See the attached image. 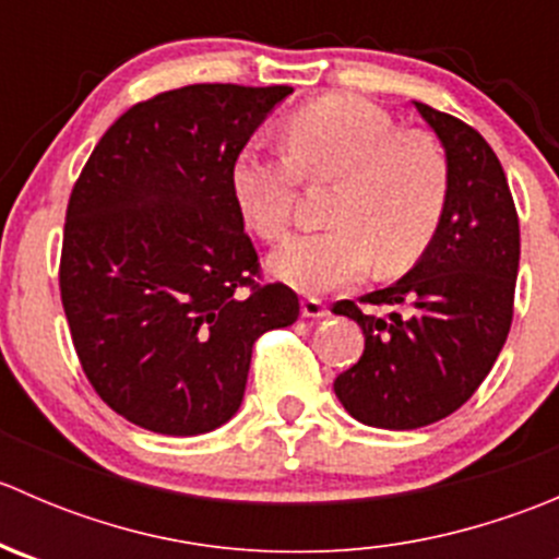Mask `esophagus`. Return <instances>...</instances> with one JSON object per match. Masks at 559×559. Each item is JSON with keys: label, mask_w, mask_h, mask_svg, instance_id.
<instances>
[{"label": "esophagus", "mask_w": 559, "mask_h": 559, "mask_svg": "<svg viewBox=\"0 0 559 559\" xmlns=\"http://www.w3.org/2000/svg\"><path fill=\"white\" fill-rule=\"evenodd\" d=\"M300 311L306 319H324V316L330 313V308H326L319 297H306V300L300 302Z\"/></svg>", "instance_id": "esophagus-1"}]
</instances>
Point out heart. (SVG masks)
Masks as SVG:
<instances>
[{
  "label": "heart",
  "mask_w": 559,
  "mask_h": 559,
  "mask_svg": "<svg viewBox=\"0 0 559 559\" xmlns=\"http://www.w3.org/2000/svg\"><path fill=\"white\" fill-rule=\"evenodd\" d=\"M284 151L248 143L233 165V194L246 224L264 240L286 238L300 178L337 180L332 229L292 238L273 273L302 292L357 281L370 262L394 273L425 253L449 200V162L421 129H397L379 105L352 94L316 99L292 112Z\"/></svg>",
  "instance_id": "obj_1"
}]
</instances>
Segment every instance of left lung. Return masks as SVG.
Masks as SVG:
<instances>
[{
    "mask_svg": "<svg viewBox=\"0 0 559 559\" xmlns=\"http://www.w3.org/2000/svg\"><path fill=\"white\" fill-rule=\"evenodd\" d=\"M449 162V200L419 262L359 302L392 306L386 319L341 300L332 313L365 332V352L335 379L357 421L416 430L447 419L481 386L514 319L520 216L498 156L460 118L416 103Z\"/></svg>",
    "mask_w": 559,
    "mask_h": 559,
    "instance_id": "8db88e82",
    "label": "left lung"
}]
</instances>
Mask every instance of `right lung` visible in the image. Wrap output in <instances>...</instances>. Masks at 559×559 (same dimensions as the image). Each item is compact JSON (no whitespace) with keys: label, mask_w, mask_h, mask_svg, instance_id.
Segmentation results:
<instances>
[{"label":"right lung","mask_w":559,"mask_h":559,"mask_svg":"<svg viewBox=\"0 0 559 559\" xmlns=\"http://www.w3.org/2000/svg\"><path fill=\"white\" fill-rule=\"evenodd\" d=\"M289 86L194 83L129 107L67 205L59 289L94 392L132 425L202 436L238 414L251 348L295 324L259 284L233 194L235 156Z\"/></svg>","instance_id":"right-lung-1"}]
</instances>
